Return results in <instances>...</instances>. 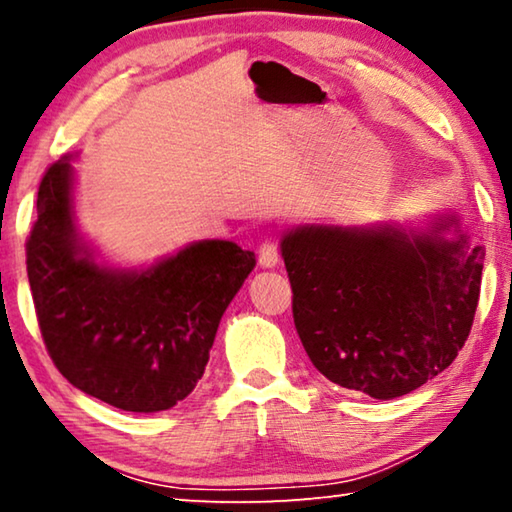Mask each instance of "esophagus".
<instances>
[{
	"label": "esophagus",
	"instance_id": "esophagus-1",
	"mask_svg": "<svg viewBox=\"0 0 512 512\" xmlns=\"http://www.w3.org/2000/svg\"><path fill=\"white\" fill-rule=\"evenodd\" d=\"M257 257H259V266L262 268H275L280 264V248H277V244H273V241H264L257 250Z\"/></svg>",
	"mask_w": 512,
	"mask_h": 512
}]
</instances>
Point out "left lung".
<instances>
[{
    "label": "left lung",
    "mask_w": 512,
    "mask_h": 512,
    "mask_svg": "<svg viewBox=\"0 0 512 512\" xmlns=\"http://www.w3.org/2000/svg\"><path fill=\"white\" fill-rule=\"evenodd\" d=\"M293 323L318 372L393 400L456 359L472 329L485 248L452 210L418 223H307L280 239Z\"/></svg>",
    "instance_id": "8db88e82"
}]
</instances>
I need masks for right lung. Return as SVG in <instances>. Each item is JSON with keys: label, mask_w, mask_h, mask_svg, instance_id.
<instances>
[{"label": "right lung", "mask_w": 512, "mask_h": 512, "mask_svg": "<svg viewBox=\"0 0 512 512\" xmlns=\"http://www.w3.org/2000/svg\"><path fill=\"white\" fill-rule=\"evenodd\" d=\"M74 155L42 178L27 273L42 339L69 384L121 411H167L203 377L223 311L257 259L203 239L142 268L112 266L76 225Z\"/></svg>", "instance_id": "add662e5"}]
</instances>
